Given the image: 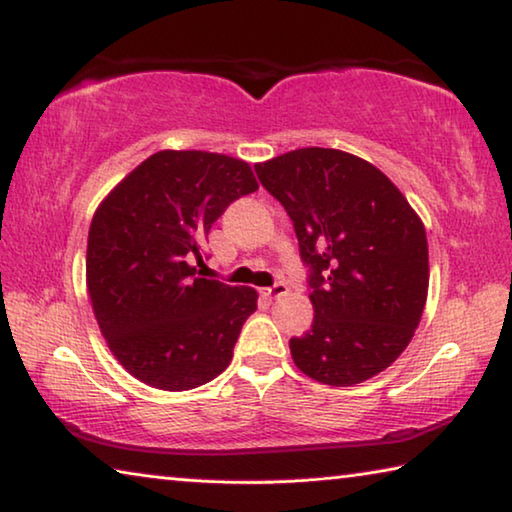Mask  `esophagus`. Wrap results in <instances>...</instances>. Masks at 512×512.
Masks as SVG:
<instances>
[{"label":"esophagus","instance_id":"obj_1","mask_svg":"<svg viewBox=\"0 0 512 512\" xmlns=\"http://www.w3.org/2000/svg\"><path fill=\"white\" fill-rule=\"evenodd\" d=\"M289 293V287L284 282H277V284H273V287H268V289H264V296L266 298H282V296H287Z\"/></svg>","mask_w":512,"mask_h":512}]
</instances>
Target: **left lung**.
<instances>
[{
	"label": "left lung",
	"instance_id": "8db88e82",
	"mask_svg": "<svg viewBox=\"0 0 512 512\" xmlns=\"http://www.w3.org/2000/svg\"><path fill=\"white\" fill-rule=\"evenodd\" d=\"M296 228L314 323L293 363L327 386L386 370L411 343L429 289L420 216L375 164L339 149H296L255 164Z\"/></svg>",
	"mask_w": 512,
	"mask_h": 512
}]
</instances>
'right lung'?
<instances>
[{
  "label": "right lung",
  "mask_w": 512,
  "mask_h": 512,
  "mask_svg": "<svg viewBox=\"0 0 512 512\" xmlns=\"http://www.w3.org/2000/svg\"><path fill=\"white\" fill-rule=\"evenodd\" d=\"M259 185L244 160L158 151L92 216L85 280L110 352L160 391L203 386L230 366L257 291L196 273L212 223Z\"/></svg>",
  "instance_id": "right-lung-1"
}]
</instances>
